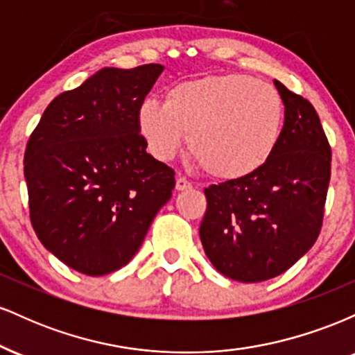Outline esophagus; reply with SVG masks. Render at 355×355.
Returning a JSON list of instances; mask_svg holds the SVG:
<instances>
[{
	"mask_svg": "<svg viewBox=\"0 0 355 355\" xmlns=\"http://www.w3.org/2000/svg\"><path fill=\"white\" fill-rule=\"evenodd\" d=\"M191 182L189 180V178H185V177H178L177 178V183H175V189H177L178 191H182V190H189V189H191Z\"/></svg>",
	"mask_w": 355,
	"mask_h": 355,
	"instance_id": "1",
	"label": "esophagus"
}]
</instances>
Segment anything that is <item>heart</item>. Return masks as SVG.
<instances>
[{"label":"heart","mask_w":355,"mask_h":355,"mask_svg":"<svg viewBox=\"0 0 355 355\" xmlns=\"http://www.w3.org/2000/svg\"><path fill=\"white\" fill-rule=\"evenodd\" d=\"M138 130L150 153L168 162L189 133V150L207 173L240 180L259 172L282 137L284 101L270 85L242 73L175 83L165 103L138 107Z\"/></svg>","instance_id":"1"}]
</instances>
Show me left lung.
Masks as SVG:
<instances>
[{
	"label": "left lung",
	"instance_id": "left-lung-1",
	"mask_svg": "<svg viewBox=\"0 0 355 355\" xmlns=\"http://www.w3.org/2000/svg\"><path fill=\"white\" fill-rule=\"evenodd\" d=\"M285 107L279 146L259 172L205 189L203 250L220 274L262 282L291 268L320 234L331 145L315 108L274 80Z\"/></svg>",
	"mask_w": 355,
	"mask_h": 355
}]
</instances>
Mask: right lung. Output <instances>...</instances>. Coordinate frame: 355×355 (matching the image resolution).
Wrapping results in <instances>:
<instances>
[{
  "label": "right lung",
  "instance_id": "add662e5",
  "mask_svg": "<svg viewBox=\"0 0 355 355\" xmlns=\"http://www.w3.org/2000/svg\"><path fill=\"white\" fill-rule=\"evenodd\" d=\"M164 67L103 68L44 110L24 150L31 225L53 255L98 277L137 254L175 172L146 153L138 107Z\"/></svg>",
  "mask_w": 355,
  "mask_h": 355
}]
</instances>
